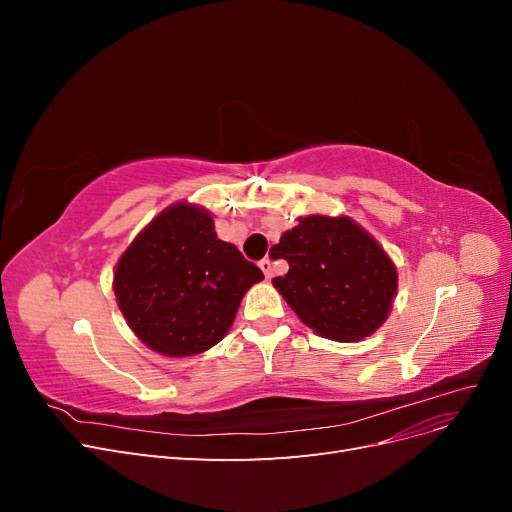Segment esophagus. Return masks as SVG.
<instances>
[{
  "label": "esophagus",
  "instance_id": "obj_1",
  "mask_svg": "<svg viewBox=\"0 0 512 512\" xmlns=\"http://www.w3.org/2000/svg\"><path fill=\"white\" fill-rule=\"evenodd\" d=\"M258 267L262 269V273H265L267 280H271V277H273V262H271V258H262L258 262Z\"/></svg>",
  "mask_w": 512,
  "mask_h": 512
}]
</instances>
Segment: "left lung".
Wrapping results in <instances>:
<instances>
[{"instance_id":"8db88e82","label":"left lung","mask_w":512,"mask_h":512,"mask_svg":"<svg viewBox=\"0 0 512 512\" xmlns=\"http://www.w3.org/2000/svg\"><path fill=\"white\" fill-rule=\"evenodd\" d=\"M273 250L290 267L273 286L318 335L359 342L389 316L397 292L395 265L352 220L301 218Z\"/></svg>"}]
</instances>
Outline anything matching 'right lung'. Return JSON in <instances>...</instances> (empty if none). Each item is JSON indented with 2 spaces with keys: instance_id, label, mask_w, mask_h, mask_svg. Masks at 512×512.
<instances>
[{
  "instance_id": "add662e5",
  "label": "right lung",
  "mask_w": 512,
  "mask_h": 512,
  "mask_svg": "<svg viewBox=\"0 0 512 512\" xmlns=\"http://www.w3.org/2000/svg\"><path fill=\"white\" fill-rule=\"evenodd\" d=\"M262 271L215 235L211 215L179 203L166 209L119 258L115 297L143 344L192 356L230 329L243 294Z\"/></svg>"
}]
</instances>
